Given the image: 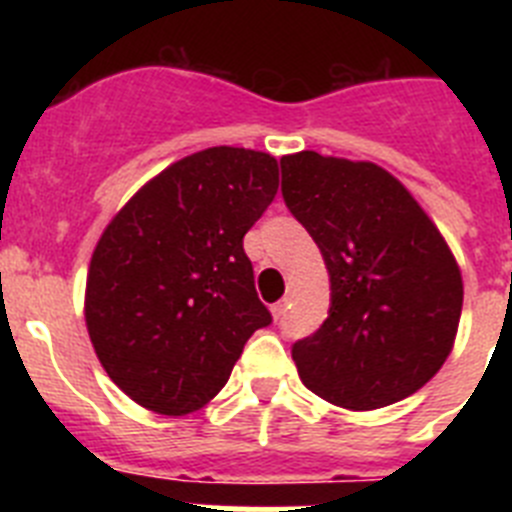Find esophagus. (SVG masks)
<instances>
[{
    "instance_id": "obj_1",
    "label": "esophagus",
    "mask_w": 512,
    "mask_h": 512,
    "mask_svg": "<svg viewBox=\"0 0 512 512\" xmlns=\"http://www.w3.org/2000/svg\"><path fill=\"white\" fill-rule=\"evenodd\" d=\"M287 305H289V300H279L277 305H271V315H274V318H282L284 312H287Z\"/></svg>"
}]
</instances>
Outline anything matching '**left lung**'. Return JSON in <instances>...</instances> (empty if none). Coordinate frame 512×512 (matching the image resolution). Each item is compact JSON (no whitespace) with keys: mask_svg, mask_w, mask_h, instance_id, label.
I'll return each instance as SVG.
<instances>
[{"mask_svg":"<svg viewBox=\"0 0 512 512\" xmlns=\"http://www.w3.org/2000/svg\"><path fill=\"white\" fill-rule=\"evenodd\" d=\"M282 197L330 277L328 318L292 346L302 384L346 410H377L418 392L449 359L464 302L441 230L372 161L282 156Z\"/></svg>","mask_w":512,"mask_h":512,"instance_id":"1","label":"left lung"}]
</instances>
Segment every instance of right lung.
<instances>
[{"label":"right lung","mask_w":512,"mask_h":512,"mask_svg":"<svg viewBox=\"0 0 512 512\" xmlns=\"http://www.w3.org/2000/svg\"><path fill=\"white\" fill-rule=\"evenodd\" d=\"M277 189L269 153L205 148L153 176L104 228L84 318L99 364L130 400L158 415L205 408L271 323L243 235Z\"/></svg>","instance_id":"1"}]
</instances>
